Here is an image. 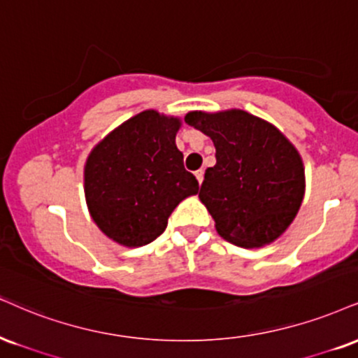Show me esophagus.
I'll list each match as a JSON object with an SVG mask.
<instances>
[{"instance_id": "esophagus-1", "label": "esophagus", "mask_w": 358, "mask_h": 358, "mask_svg": "<svg viewBox=\"0 0 358 358\" xmlns=\"http://www.w3.org/2000/svg\"><path fill=\"white\" fill-rule=\"evenodd\" d=\"M195 176H196L198 183L201 185V182H203V170H198V171H195Z\"/></svg>"}]
</instances>
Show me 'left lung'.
Returning <instances> with one entry per match:
<instances>
[{
	"label": "left lung",
	"mask_w": 358,
	"mask_h": 358,
	"mask_svg": "<svg viewBox=\"0 0 358 358\" xmlns=\"http://www.w3.org/2000/svg\"><path fill=\"white\" fill-rule=\"evenodd\" d=\"M185 122L212 138L217 150V165L206 168L198 196L218 235L243 248L275 242L303 200L305 171L295 146L243 110L190 111Z\"/></svg>",
	"instance_id": "left-lung-1"
}]
</instances>
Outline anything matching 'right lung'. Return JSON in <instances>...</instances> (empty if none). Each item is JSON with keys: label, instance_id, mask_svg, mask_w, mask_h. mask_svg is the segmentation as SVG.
<instances>
[{"label": "right lung", "instance_id": "1", "mask_svg": "<svg viewBox=\"0 0 358 358\" xmlns=\"http://www.w3.org/2000/svg\"><path fill=\"white\" fill-rule=\"evenodd\" d=\"M180 118L146 110L115 128L90 153L85 196L98 228L124 247H141L165 231L168 217L198 182L183 166L175 136Z\"/></svg>", "mask_w": 358, "mask_h": 358}]
</instances>
